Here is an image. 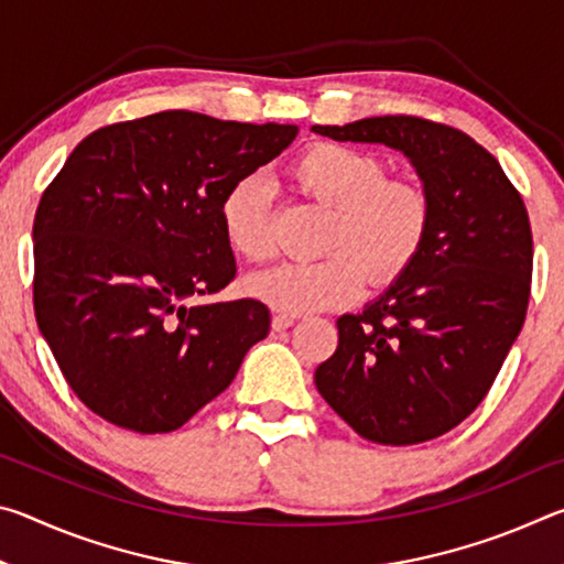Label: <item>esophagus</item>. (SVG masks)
<instances>
[{
  "instance_id": "esophagus-1",
  "label": "esophagus",
  "mask_w": 564,
  "mask_h": 564,
  "mask_svg": "<svg viewBox=\"0 0 564 564\" xmlns=\"http://www.w3.org/2000/svg\"><path fill=\"white\" fill-rule=\"evenodd\" d=\"M293 316H289V313H281V311H275L273 313V318H271V328L273 330H285V328H291L293 326Z\"/></svg>"
}]
</instances>
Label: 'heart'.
I'll list each match as a JSON object with an SVG mask.
<instances>
[{"label":"heart","mask_w":564,"mask_h":564,"mask_svg":"<svg viewBox=\"0 0 564 564\" xmlns=\"http://www.w3.org/2000/svg\"><path fill=\"white\" fill-rule=\"evenodd\" d=\"M291 184L330 208L321 261H285L253 273L246 291L281 313L338 308L356 301L362 283L386 289L403 275L431 234L433 204L410 178L388 176L373 151L338 141L305 147L289 164ZM226 243L246 261H269L275 251L271 188L243 176L218 206Z\"/></svg>","instance_id":"obj_1"}]
</instances>
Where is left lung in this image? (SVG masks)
<instances>
[{"label": "left lung", "instance_id": "8db88e82", "mask_svg": "<svg viewBox=\"0 0 564 564\" xmlns=\"http://www.w3.org/2000/svg\"><path fill=\"white\" fill-rule=\"evenodd\" d=\"M313 131L403 151L433 204L413 265L366 311L338 318L316 388L370 443L433 441L482 403L522 330L528 208L498 159L447 123L398 113Z\"/></svg>", "mask_w": 564, "mask_h": 564}]
</instances>
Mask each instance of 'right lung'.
<instances>
[{"label": "right lung", "instance_id": "right-lung-1", "mask_svg": "<svg viewBox=\"0 0 564 564\" xmlns=\"http://www.w3.org/2000/svg\"><path fill=\"white\" fill-rule=\"evenodd\" d=\"M295 133L293 123L159 111L89 133L44 188L34 316L91 413L133 433L176 431L269 336L261 301L206 299L236 279L224 194Z\"/></svg>", "mask_w": 564, "mask_h": 564}]
</instances>
